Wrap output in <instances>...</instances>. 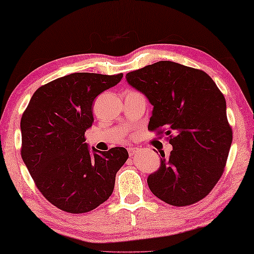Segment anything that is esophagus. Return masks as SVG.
Returning <instances> with one entry per match:
<instances>
[{
	"label": "esophagus",
	"mask_w": 254,
	"mask_h": 254,
	"mask_svg": "<svg viewBox=\"0 0 254 254\" xmlns=\"http://www.w3.org/2000/svg\"><path fill=\"white\" fill-rule=\"evenodd\" d=\"M138 151H139V149L137 148V147H129V148H128V153H129L130 156L134 155L135 153H137Z\"/></svg>",
	"instance_id": "obj_1"
}]
</instances>
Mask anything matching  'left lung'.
<instances>
[{"mask_svg": "<svg viewBox=\"0 0 254 254\" xmlns=\"http://www.w3.org/2000/svg\"><path fill=\"white\" fill-rule=\"evenodd\" d=\"M126 78L154 107L148 130L168 135L173 146L169 157L161 153V168L147 179L149 189L172 206L201 200L223 176L233 140L221 90L203 70L169 61Z\"/></svg>", "mask_w": 254, "mask_h": 254, "instance_id": "left-lung-1", "label": "left lung"}]
</instances>
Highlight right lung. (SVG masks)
I'll list each match as a JSON object with an SVG mask.
<instances>
[{"mask_svg": "<svg viewBox=\"0 0 254 254\" xmlns=\"http://www.w3.org/2000/svg\"><path fill=\"white\" fill-rule=\"evenodd\" d=\"M123 73H73L41 85L21 117V156L41 194L61 210L82 214L111 196L116 173L128 159L124 147L90 154L85 130L92 103Z\"/></svg>", "mask_w": 254, "mask_h": 254, "instance_id": "obj_1", "label": "right lung"}]
</instances>
